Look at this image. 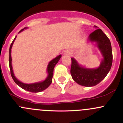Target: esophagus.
<instances>
[{
  "label": "esophagus",
  "instance_id": "34e87169",
  "mask_svg": "<svg viewBox=\"0 0 123 123\" xmlns=\"http://www.w3.org/2000/svg\"><path fill=\"white\" fill-rule=\"evenodd\" d=\"M65 54H68V55H71V52H65Z\"/></svg>",
  "mask_w": 123,
  "mask_h": 123
}]
</instances>
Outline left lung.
<instances>
[{
    "instance_id": "obj_1",
    "label": "left lung",
    "mask_w": 123,
    "mask_h": 123,
    "mask_svg": "<svg viewBox=\"0 0 123 123\" xmlns=\"http://www.w3.org/2000/svg\"><path fill=\"white\" fill-rule=\"evenodd\" d=\"M97 28L96 26H95ZM92 42L97 43L104 59L96 69H88L80 66L74 58H71V75L79 85L91 87L99 84L109 73L112 64V53L110 39L101 29H96L89 37Z\"/></svg>"
}]
</instances>
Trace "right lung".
I'll use <instances>...</instances> for the list:
<instances>
[{"label": "right lung", "instance_id": "add662e5", "mask_svg": "<svg viewBox=\"0 0 123 123\" xmlns=\"http://www.w3.org/2000/svg\"><path fill=\"white\" fill-rule=\"evenodd\" d=\"M24 29H22L19 33L21 32L22 31H23ZM17 36L15 37L13 39V42L11 43V46H10L9 48V68H10V71H11V76H12V79H13V81H15L16 84L17 85L19 86L20 87H21L22 89H24V90H27V91L31 92H34V93H37V92H40L43 91V90H45L48 87L50 86L51 84L52 81V77L53 75H54V69L55 66L56 65V64L58 63V62L59 61V60L60 59L61 55H59L55 58V59L52 60L49 63L48 65V68H47V71H48V76L46 78L45 80H44L42 82H38V83H32V84H25L19 81L17 78L15 77L14 74L13 73V69H12V58H11V49H12V46L13 45V43L14 42Z\"/></svg>", "mask_w": 123, "mask_h": 123}]
</instances>
